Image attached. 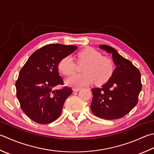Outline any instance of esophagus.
<instances>
[{
  "mask_svg": "<svg viewBox=\"0 0 154 154\" xmlns=\"http://www.w3.org/2000/svg\"><path fill=\"white\" fill-rule=\"evenodd\" d=\"M80 89H81V88H78V87H75V88L73 89V91H79Z\"/></svg>",
  "mask_w": 154,
  "mask_h": 154,
  "instance_id": "esophagus-1",
  "label": "esophagus"
}]
</instances>
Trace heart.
Listing matches in <instances>:
<instances>
[{
	"instance_id": "obj_1",
	"label": "heart",
	"mask_w": 154,
	"mask_h": 154,
	"mask_svg": "<svg viewBox=\"0 0 154 154\" xmlns=\"http://www.w3.org/2000/svg\"><path fill=\"white\" fill-rule=\"evenodd\" d=\"M79 63H86L83 66L82 74H75L66 80L67 85L80 87L90 85L95 81L97 84H103L112 76L114 64L109 57H103L93 48H87L78 54ZM76 67L71 55L65 56L59 61L58 68L65 75L73 74Z\"/></svg>"
}]
</instances>
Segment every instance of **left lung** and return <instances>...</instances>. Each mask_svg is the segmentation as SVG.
<instances>
[{
	"instance_id": "left-lung-1",
	"label": "left lung",
	"mask_w": 154,
	"mask_h": 154,
	"mask_svg": "<svg viewBox=\"0 0 154 154\" xmlns=\"http://www.w3.org/2000/svg\"><path fill=\"white\" fill-rule=\"evenodd\" d=\"M99 47L112 55L116 67L106 83L99 88L91 89L93 97L91 109L100 118L110 120L121 118L137 103L142 87L140 72L114 48L105 45Z\"/></svg>"
}]
</instances>
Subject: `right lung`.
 I'll use <instances>...</instances> for the list:
<instances>
[{
  "label": "right lung",
  "mask_w": 154,
  "mask_h": 154,
  "mask_svg": "<svg viewBox=\"0 0 154 154\" xmlns=\"http://www.w3.org/2000/svg\"><path fill=\"white\" fill-rule=\"evenodd\" d=\"M76 49L74 45H45L33 53L21 69L16 82L17 97L21 109L32 121L47 124L61 115L66 99L73 91L67 87L53 89L63 84L58 65Z\"/></svg>",
  "instance_id": "add662e5"
}]
</instances>
